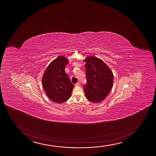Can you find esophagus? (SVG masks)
I'll return each instance as SVG.
<instances>
[{
	"label": "esophagus",
	"instance_id": "1",
	"mask_svg": "<svg viewBox=\"0 0 156 156\" xmlns=\"http://www.w3.org/2000/svg\"><path fill=\"white\" fill-rule=\"evenodd\" d=\"M80 85V83L79 82L76 83L75 84V86H79Z\"/></svg>",
	"mask_w": 156,
	"mask_h": 156
}]
</instances>
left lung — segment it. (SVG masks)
I'll return each instance as SVG.
<instances>
[{
  "label": "left lung",
  "instance_id": "obj_1",
  "mask_svg": "<svg viewBox=\"0 0 156 156\" xmlns=\"http://www.w3.org/2000/svg\"><path fill=\"white\" fill-rule=\"evenodd\" d=\"M86 84L83 86L86 98L93 102H100L106 98L113 83L111 70L104 61L95 57H88L84 60Z\"/></svg>",
  "mask_w": 156,
  "mask_h": 156
}]
</instances>
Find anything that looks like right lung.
<instances>
[{"label": "right lung", "instance_id": "obj_1", "mask_svg": "<svg viewBox=\"0 0 156 156\" xmlns=\"http://www.w3.org/2000/svg\"><path fill=\"white\" fill-rule=\"evenodd\" d=\"M69 60L63 56L57 58L47 66L43 75L42 85L50 100L61 104L71 97L74 85L65 72Z\"/></svg>", "mask_w": 156, "mask_h": 156}]
</instances>
